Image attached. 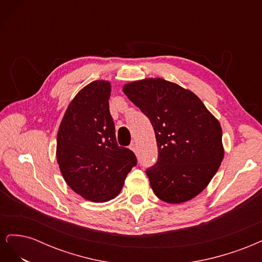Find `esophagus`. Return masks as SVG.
<instances>
[{
	"label": "esophagus",
	"instance_id": "34e87169",
	"mask_svg": "<svg viewBox=\"0 0 262 262\" xmlns=\"http://www.w3.org/2000/svg\"><path fill=\"white\" fill-rule=\"evenodd\" d=\"M130 149H132L134 153H137V144H136V143H131V145H130Z\"/></svg>",
	"mask_w": 262,
	"mask_h": 262
}]
</instances>
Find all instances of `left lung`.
<instances>
[{
  "label": "left lung",
  "mask_w": 262,
  "mask_h": 262,
  "mask_svg": "<svg viewBox=\"0 0 262 262\" xmlns=\"http://www.w3.org/2000/svg\"><path fill=\"white\" fill-rule=\"evenodd\" d=\"M123 93L155 131L158 158L146 169L154 193L167 203L193 199L223 161L219 120L195 94L164 78L128 83Z\"/></svg>",
  "instance_id": "left-lung-1"
}]
</instances>
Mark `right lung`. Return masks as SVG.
Wrapping results in <instances>:
<instances>
[{
  "label": "right lung",
  "instance_id": "right-lung-1",
  "mask_svg": "<svg viewBox=\"0 0 262 262\" xmlns=\"http://www.w3.org/2000/svg\"><path fill=\"white\" fill-rule=\"evenodd\" d=\"M110 92L108 81L86 85L70 102L57 137L63 178L73 191L92 202L115 199L137 165L132 150L117 144Z\"/></svg>",
  "mask_w": 262,
  "mask_h": 262
}]
</instances>
